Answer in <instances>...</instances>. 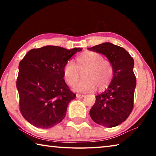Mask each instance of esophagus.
I'll list each match as a JSON object with an SVG mask.
<instances>
[{"instance_id": "esophagus-1", "label": "esophagus", "mask_w": 156, "mask_h": 156, "mask_svg": "<svg viewBox=\"0 0 156 156\" xmlns=\"http://www.w3.org/2000/svg\"><path fill=\"white\" fill-rule=\"evenodd\" d=\"M84 97V95L83 94H76V98H83Z\"/></svg>"}]
</instances>
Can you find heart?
Returning <instances> with one entry per match:
<instances>
[{"label": "heart", "mask_w": 156, "mask_h": 156, "mask_svg": "<svg viewBox=\"0 0 156 156\" xmlns=\"http://www.w3.org/2000/svg\"><path fill=\"white\" fill-rule=\"evenodd\" d=\"M83 80L76 84L74 91L86 93L96 87H107L112 81L113 68L109 61L104 60L101 54L96 52L83 53L76 58V65L72 60L66 62L63 67V77L70 86H74L80 78L83 71Z\"/></svg>", "instance_id": "obj_1"}]
</instances>
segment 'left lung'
<instances>
[{
  "mask_svg": "<svg viewBox=\"0 0 156 156\" xmlns=\"http://www.w3.org/2000/svg\"><path fill=\"white\" fill-rule=\"evenodd\" d=\"M89 50L105 55L113 68L110 84L96 96V102L89 112L95 122L105 127H114L125 121L133 108L136 78L134 61L122 47L110 43L94 46Z\"/></svg>",
  "mask_w": 156,
  "mask_h": 156,
  "instance_id": "obj_1",
  "label": "left lung"
}]
</instances>
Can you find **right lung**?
Here are the masks:
<instances>
[{"label":"right lung","instance_id":"add662e5","mask_svg":"<svg viewBox=\"0 0 156 156\" xmlns=\"http://www.w3.org/2000/svg\"><path fill=\"white\" fill-rule=\"evenodd\" d=\"M81 50L49 45L31 49L20 60L16 81L20 112L31 125L49 129L64 119L76 95L63 78V67Z\"/></svg>","mask_w":156,"mask_h":156}]
</instances>
